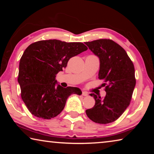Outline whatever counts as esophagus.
Here are the masks:
<instances>
[{"instance_id": "1", "label": "esophagus", "mask_w": 154, "mask_h": 154, "mask_svg": "<svg viewBox=\"0 0 154 154\" xmlns=\"http://www.w3.org/2000/svg\"><path fill=\"white\" fill-rule=\"evenodd\" d=\"M82 95L83 96H87L88 95V94L87 92H85V91H83V92H82Z\"/></svg>"}]
</instances>
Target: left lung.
I'll use <instances>...</instances> for the list:
<instances>
[{"label":"left lung","instance_id":"obj_1","mask_svg":"<svg viewBox=\"0 0 154 154\" xmlns=\"http://www.w3.org/2000/svg\"><path fill=\"white\" fill-rule=\"evenodd\" d=\"M100 59L98 79L103 80L106 96L91 94L95 105L85 113L91 120L106 124L117 120L129 106L136 84L134 64L124 48L106 38L85 42Z\"/></svg>","mask_w":154,"mask_h":154}]
</instances>
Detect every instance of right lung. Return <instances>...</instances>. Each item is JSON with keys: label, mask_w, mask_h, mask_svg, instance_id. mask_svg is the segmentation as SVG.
<instances>
[{"label": "right lung", "mask_w": 154, "mask_h": 154, "mask_svg": "<svg viewBox=\"0 0 154 154\" xmlns=\"http://www.w3.org/2000/svg\"><path fill=\"white\" fill-rule=\"evenodd\" d=\"M79 42L43 40L33 43L21 57L17 81L21 97L33 116L49 119L63 110L72 94H82L78 88L56 87V77L72 57L86 51Z\"/></svg>", "instance_id": "1"}]
</instances>
